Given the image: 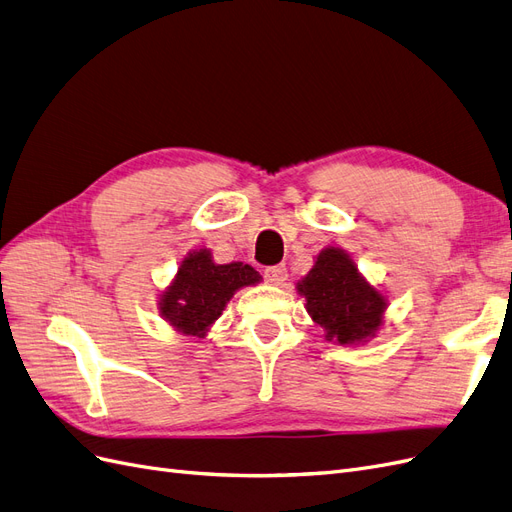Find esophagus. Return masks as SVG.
I'll return each mask as SVG.
<instances>
[{"mask_svg": "<svg viewBox=\"0 0 512 512\" xmlns=\"http://www.w3.org/2000/svg\"><path fill=\"white\" fill-rule=\"evenodd\" d=\"M265 277L267 282L273 286H280L286 282V267L284 265H275V267H267L265 269Z\"/></svg>", "mask_w": 512, "mask_h": 512, "instance_id": "obj_1", "label": "esophagus"}]
</instances>
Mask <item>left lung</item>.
<instances>
[{
	"instance_id": "1",
	"label": "left lung",
	"mask_w": 512,
	"mask_h": 512,
	"mask_svg": "<svg viewBox=\"0 0 512 512\" xmlns=\"http://www.w3.org/2000/svg\"><path fill=\"white\" fill-rule=\"evenodd\" d=\"M307 314L339 346L365 344L382 327L386 299L356 269L350 254L324 247L312 271L297 284Z\"/></svg>"
}]
</instances>
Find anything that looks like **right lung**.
I'll return each instance as SVG.
<instances>
[{
    "instance_id": "1",
    "label": "right lung",
    "mask_w": 512,
    "mask_h": 512,
    "mask_svg": "<svg viewBox=\"0 0 512 512\" xmlns=\"http://www.w3.org/2000/svg\"><path fill=\"white\" fill-rule=\"evenodd\" d=\"M260 273L243 262L218 265L211 250L190 252L183 258L175 280L160 294V316L183 335L205 337L239 288L254 286Z\"/></svg>"
}]
</instances>
